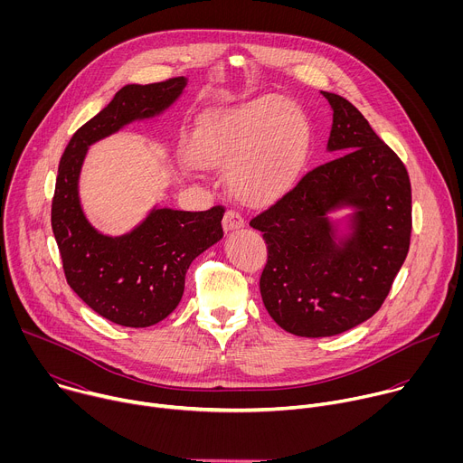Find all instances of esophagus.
<instances>
[{
	"instance_id": "esophagus-1",
	"label": "esophagus",
	"mask_w": 463,
	"mask_h": 463,
	"mask_svg": "<svg viewBox=\"0 0 463 463\" xmlns=\"http://www.w3.org/2000/svg\"><path fill=\"white\" fill-rule=\"evenodd\" d=\"M222 225H223V231H225V232H232V231L241 229V227L245 225V222H243V218H241L236 211H227L225 216H223Z\"/></svg>"
}]
</instances>
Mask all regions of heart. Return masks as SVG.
<instances>
[{
  "instance_id": "1",
  "label": "heart",
  "mask_w": 463,
  "mask_h": 463,
  "mask_svg": "<svg viewBox=\"0 0 463 463\" xmlns=\"http://www.w3.org/2000/svg\"><path fill=\"white\" fill-rule=\"evenodd\" d=\"M311 152V126L293 102L268 95L200 120L192 134V161L225 172L234 202L263 209L297 184Z\"/></svg>"
}]
</instances>
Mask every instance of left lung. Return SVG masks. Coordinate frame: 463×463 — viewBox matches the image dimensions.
I'll return each instance as SVG.
<instances>
[{
  "mask_svg": "<svg viewBox=\"0 0 463 463\" xmlns=\"http://www.w3.org/2000/svg\"><path fill=\"white\" fill-rule=\"evenodd\" d=\"M320 93L334 111L326 150L337 157L250 220L268 243L263 306L298 337L339 335L368 320L403 266L412 231L405 165L352 102ZM345 208L351 213L335 219Z\"/></svg>",
  "mask_w": 463,
  "mask_h": 463,
  "instance_id": "obj_1",
  "label": "left lung"
}]
</instances>
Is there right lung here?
<instances>
[{"instance_id":"add662e5","label":"right lung","mask_w":463,"mask_h":463,"mask_svg":"<svg viewBox=\"0 0 463 463\" xmlns=\"http://www.w3.org/2000/svg\"><path fill=\"white\" fill-rule=\"evenodd\" d=\"M186 82L177 77L124 86L77 129L58 166L51 225L65 279L95 313L126 327L154 326L177 307L190 263L223 238L225 211L188 213L156 205L131 231L104 234L82 209L80 172L91 145L128 124L163 115L183 95Z\"/></svg>"}]
</instances>
